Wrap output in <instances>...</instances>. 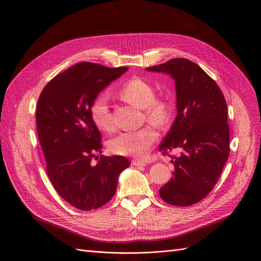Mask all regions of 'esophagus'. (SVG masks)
Wrapping results in <instances>:
<instances>
[{"mask_svg":"<svg viewBox=\"0 0 261 261\" xmlns=\"http://www.w3.org/2000/svg\"><path fill=\"white\" fill-rule=\"evenodd\" d=\"M131 164H132L133 166H136V167L145 166V162H143V161H140V160H132V161H131Z\"/></svg>","mask_w":261,"mask_h":261,"instance_id":"esophagus-1","label":"esophagus"}]
</instances>
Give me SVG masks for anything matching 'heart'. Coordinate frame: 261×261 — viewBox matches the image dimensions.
<instances>
[{
  "mask_svg": "<svg viewBox=\"0 0 261 261\" xmlns=\"http://www.w3.org/2000/svg\"><path fill=\"white\" fill-rule=\"evenodd\" d=\"M153 87L146 81L133 77L127 81L119 89L121 98L132 106L143 109L147 122L155 127L167 126L171 119L172 107L168 98L154 96ZM90 114L94 124L105 132L114 129V122L110 110L109 98L106 94L97 95L90 107ZM159 139V133L151 126L139 130L126 131L118 134L109 142L112 152L119 155L144 156Z\"/></svg>",
  "mask_w": 261,
  "mask_h": 261,
  "instance_id": "b5f03b06",
  "label": "heart"
}]
</instances>
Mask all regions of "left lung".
I'll list each match as a JSON object with an SVG mask.
<instances>
[{
	"label": "left lung",
	"mask_w": 261,
	"mask_h": 261,
	"mask_svg": "<svg viewBox=\"0 0 261 261\" xmlns=\"http://www.w3.org/2000/svg\"><path fill=\"white\" fill-rule=\"evenodd\" d=\"M175 80L177 116L160 145L174 164L172 178L159 193L170 205L188 207L215 187L229 155L227 106L216 82L198 64L174 58L146 68ZM177 148L178 156L168 152Z\"/></svg>",
	"instance_id": "obj_1"
}]
</instances>
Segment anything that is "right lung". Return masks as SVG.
<instances>
[{
  "label": "right lung",
  "mask_w": 261,
  "mask_h": 261,
  "mask_svg": "<svg viewBox=\"0 0 261 261\" xmlns=\"http://www.w3.org/2000/svg\"><path fill=\"white\" fill-rule=\"evenodd\" d=\"M128 69L80 62L55 75L38 100L36 120L48 177L71 206L90 211L115 196L120 173L130 166L122 155H100L101 134L90 107L99 92Z\"/></svg>",
  "instance_id": "obj_1"
}]
</instances>
